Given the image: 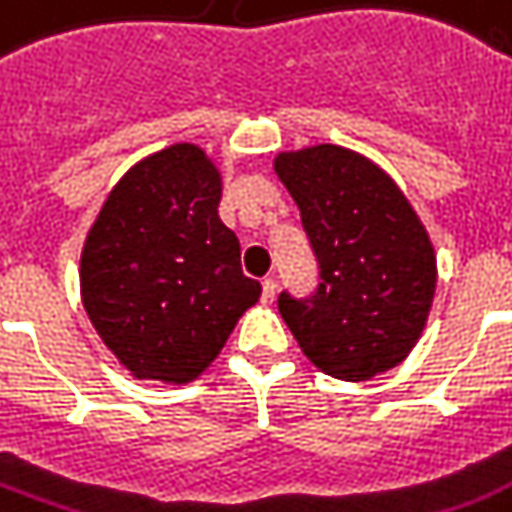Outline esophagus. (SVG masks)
<instances>
[{
  "instance_id": "1",
  "label": "esophagus",
  "mask_w": 512,
  "mask_h": 512,
  "mask_svg": "<svg viewBox=\"0 0 512 512\" xmlns=\"http://www.w3.org/2000/svg\"><path fill=\"white\" fill-rule=\"evenodd\" d=\"M273 300H276V281L265 279L263 281V303L271 305Z\"/></svg>"
}]
</instances>
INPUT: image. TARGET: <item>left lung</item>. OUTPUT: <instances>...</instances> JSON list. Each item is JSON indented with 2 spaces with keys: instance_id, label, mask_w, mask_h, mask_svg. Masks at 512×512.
Returning a JSON list of instances; mask_svg holds the SVG:
<instances>
[{
  "instance_id": "obj_1",
  "label": "left lung",
  "mask_w": 512,
  "mask_h": 512,
  "mask_svg": "<svg viewBox=\"0 0 512 512\" xmlns=\"http://www.w3.org/2000/svg\"><path fill=\"white\" fill-rule=\"evenodd\" d=\"M273 170L321 271L311 300L279 297L297 345L337 380L398 366L428 324L438 281L433 241L404 191L372 159L332 143L281 151Z\"/></svg>"
}]
</instances>
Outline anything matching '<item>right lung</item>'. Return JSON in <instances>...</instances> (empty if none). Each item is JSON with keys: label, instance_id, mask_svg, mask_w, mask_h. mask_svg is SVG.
<instances>
[{"label": "right lung", "instance_id": "right-lung-1", "mask_svg": "<svg viewBox=\"0 0 512 512\" xmlns=\"http://www.w3.org/2000/svg\"><path fill=\"white\" fill-rule=\"evenodd\" d=\"M223 175L207 151L175 143L119 177L79 260L92 327L135 380H199L260 300L239 239L217 204Z\"/></svg>", "mask_w": 512, "mask_h": 512}]
</instances>
